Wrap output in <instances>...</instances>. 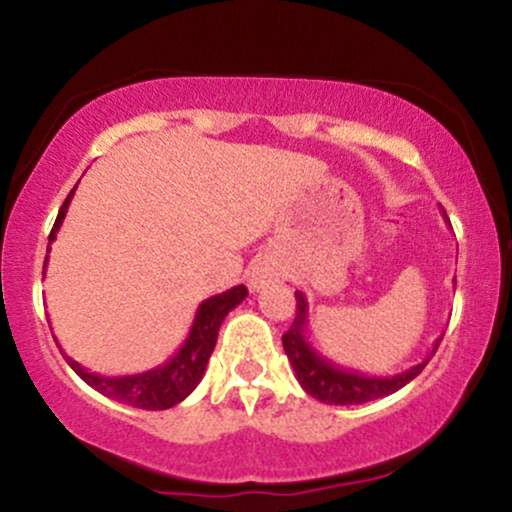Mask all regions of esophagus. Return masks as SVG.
Listing matches in <instances>:
<instances>
[{
  "label": "esophagus",
  "mask_w": 512,
  "mask_h": 512,
  "mask_svg": "<svg viewBox=\"0 0 512 512\" xmlns=\"http://www.w3.org/2000/svg\"><path fill=\"white\" fill-rule=\"evenodd\" d=\"M283 280V273L278 271V266L271 261H261L256 263L254 268L249 271V287L251 290H263V287L280 283Z\"/></svg>",
  "instance_id": "1"
}]
</instances>
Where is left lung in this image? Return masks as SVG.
Listing matches in <instances>:
<instances>
[{"instance_id": "obj_1", "label": "left lung", "mask_w": 512, "mask_h": 512, "mask_svg": "<svg viewBox=\"0 0 512 512\" xmlns=\"http://www.w3.org/2000/svg\"><path fill=\"white\" fill-rule=\"evenodd\" d=\"M295 300H297V314L290 329L285 331L283 348L287 358H290L292 370H295L297 382L302 384L304 392L312 394L314 399L324 401V404H333V406L365 404V401H375V399H382V396L399 392V389L406 387L413 377L421 375L423 367L428 365L430 355L438 350L442 341V338L435 341L433 350H430V355L423 360V363L413 365L409 370L399 372V375H392V377L363 375V372L358 370H346V367L333 365L329 358H324V355H319L317 350L312 348V343L307 341V307H309L307 297L297 290Z\"/></svg>"}]
</instances>
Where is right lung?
Wrapping results in <instances>:
<instances>
[{
  "mask_svg": "<svg viewBox=\"0 0 512 512\" xmlns=\"http://www.w3.org/2000/svg\"><path fill=\"white\" fill-rule=\"evenodd\" d=\"M77 188V186H74ZM67 195V200L62 203L60 212H57V220L53 225V232L48 237V251H50V241H55L57 229H60L62 220H65L67 208H70V200L74 195ZM45 266H48V258L43 263V275H45ZM249 295L244 285L232 287V290L222 292V295L208 297L195 312L191 333L183 341V346L179 348V353L174 355L171 360H166L164 365L154 367V370L140 372V375H125V377H106V375H96V372L84 370L82 365L74 363L70 355H65V360L70 363V367L77 372L82 380L94 387L96 392H101L108 399L120 401V404L135 406V409H147V411H164L171 409V406L181 404L188 394L198 387V382L203 380L205 367H208V360L215 350L217 343V333H220L222 321L229 312H232L237 304L244 302V297ZM55 338V336H53ZM60 346V343H57Z\"/></svg>",
  "mask_w": 512,
  "mask_h": 512,
  "instance_id": "obj_1",
  "label": "right lung"
}]
</instances>
